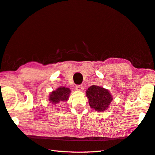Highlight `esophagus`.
I'll return each mask as SVG.
<instances>
[{"label": "esophagus", "instance_id": "34e87169", "mask_svg": "<svg viewBox=\"0 0 155 155\" xmlns=\"http://www.w3.org/2000/svg\"><path fill=\"white\" fill-rule=\"evenodd\" d=\"M83 89H84V88H83V85H77V86H76V90H77V91H80V92H81V91L83 90Z\"/></svg>", "mask_w": 155, "mask_h": 155}]
</instances>
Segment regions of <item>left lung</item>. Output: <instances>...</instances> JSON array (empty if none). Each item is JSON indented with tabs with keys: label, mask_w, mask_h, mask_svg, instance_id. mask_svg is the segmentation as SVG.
Returning <instances> with one entry per match:
<instances>
[{
	"label": "left lung",
	"mask_w": 155,
	"mask_h": 155,
	"mask_svg": "<svg viewBox=\"0 0 155 155\" xmlns=\"http://www.w3.org/2000/svg\"><path fill=\"white\" fill-rule=\"evenodd\" d=\"M86 97L91 108L100 112L108 109L113 100L110 91L99 85H92L88 87Z\"/></svg>",
	"instance_id": "1"
}]
</instances>
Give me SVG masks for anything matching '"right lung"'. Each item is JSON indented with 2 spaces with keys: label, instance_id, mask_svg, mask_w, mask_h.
<instances>
[{
  "label": "right lung",
  "instance_id": "1",
  "mask_svg": "<svg viewBox=\"0 0 155 155\" xmlns=\"http://www.w3.org/2000/svg\"><path fill=\"white\" fill-rule=\"evenodd\" d=\"M71 93L70 88L63 86L58 87L56 90H53L49 95V101L54 105L60 104L68 101Z\"/></svg>",
  "mask_w": 155,
  "mask_h": 155
}]
</instances>
